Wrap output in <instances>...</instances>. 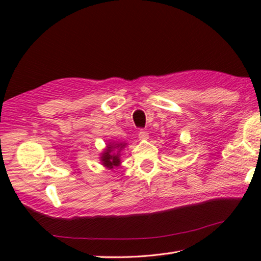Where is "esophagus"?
Segmentation results:
<instances>
[{"mask_svg": "<svg viewBox=\"0 0 261 261\" xmlns=\"http://www.w3.org/2000/svg\"><path fill=\"white\" fill-rule=\"evenodd\" d=\"M138 137L140 140H146L148 139V132L145 131V130H140L139 134H138Z\"/></svg>", "mask_w": 261, "mask_h": 261, "instance_id": "34e87169", "label": "esophagus"}]
</instances>
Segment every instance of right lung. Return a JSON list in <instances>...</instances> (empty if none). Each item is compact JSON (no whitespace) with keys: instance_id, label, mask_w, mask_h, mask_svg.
Segmentation results:
<instances>
[{"instance_id":"obj_1","label":"right lung","mask_w":261,"mask_h":261,"mask_svg":"<svg viewBox=\"0 0 261 261\" xmlns=\"http://www.w3.org/2000/svg\"><path fill=\"white\" fill-rule=\"evenodd\" d=\"M125 146V144H115V145H108L106 152L102 153V156H101V161H102V165L106 166L109 169H113L114 167L120 166V151L116 153H113L114 149H121Z\"/></svg>"}]
</instances>
